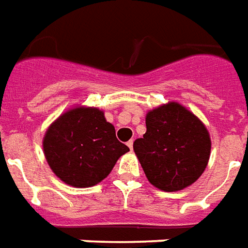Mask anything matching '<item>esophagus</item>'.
<instances>
[{"instance_id":"obj_1","label":"esophagus","mask_w":248,"mask_h":248,"mask_svg":"<svg viewBox=\"0 0 248 248\" xmlns=\"http://www.w3.org/2000/svg\"><path fill=\"white\" fill-rule=\"evenodd\" d=\"M127 145L129 147V149H132L133 148V140H129V141L127 143Z\"/></svg>"}]
</instances>
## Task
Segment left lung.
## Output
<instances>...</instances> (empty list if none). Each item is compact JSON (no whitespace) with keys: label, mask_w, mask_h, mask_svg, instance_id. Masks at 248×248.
<instances>
[{"label":"left lung","mask_w":248,"mask_h":248,"mask_svg":"<svg viewBox=\"0 0 248 248\" xmlns=\"http://www.w3.org/2000/svg\"><path fill=\"white\" fill-rule=\"evenodd\" d=\"M147 132L133 143L144 173L157 188L173 192L196 182L204 172L211 140L203 123L177 103L151 110Z\"/></svg>","instance_id":"left-lung-1"}]
</instances>
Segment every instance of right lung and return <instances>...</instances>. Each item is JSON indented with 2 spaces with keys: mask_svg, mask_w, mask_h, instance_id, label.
<instances>
[{
  "mask_svg": "<svg viewBox=\"0 0 248 248\" xmlns=\"http://www.w3.org/2000/svg\"><path fill=\"white\" fill-rule=\"evenodd\" d=\"M44 154L57 176L73 187H91L109 175L129 151L97 108H75L61 115L44 138Z\"/></svg>",
  "mask_w": 248,
  "mask_h": 248,
  "instance_id": "right-lung-1",
  "label": "right lung"
}]
</instances>
